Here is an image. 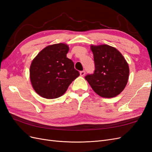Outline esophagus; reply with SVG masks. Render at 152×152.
I'll return each instance as SVG.
<instances>
[{"instance_id": "esophagus-1", "label": "esophagus", "mask_w": 152, "mask_h": 152, "mask_svg": "<svg viewBox=\"0 0 152 152\" xmlns=\"http://www.w3.org/2000/svg\"><path fill=\"white\" fill-rule=\"evenodd\" d=\"M85 74H86L85 71H81V72H80V75L81 77H84L85 75Z\"/></svg>"}]
</instances>
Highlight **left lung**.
<instances>
[{
	"label": "left lung",
	"mask_w": 152,
	"mask_h": 152,
	"mask_svg": "<svg viewBox=\"0 0 152 152\" xmlns=\"http://www.w3.org/2000/svg\"><path fill=\"white\" fill-rule=\"evenodd\" d=\"M95 71L85 79L95 93L103 98H113L121 93L129 79V67L115 48L107 44L91 45Z\"/></svg>",
	"instance_id": "1"
}]
</instances>
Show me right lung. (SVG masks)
Wrapping results in <instances>:
<instances>
[{
    "instance_id": "add662e5",
    "label": "right lung",
    "mask_w": 152,
    "mask_h": 152,
    "mask_svg": "<svg viewBox=\"0 0 152 152\" xmlns=\"http://www.w3.org/2000/svg\"><path fill=\"white\" fill-rule=\"evenodd\" d=\"M68 50L66 44L49 45L40 50L32 60L30 79L34 89L41 97L46 99L60 97L79 76L73 62L66 58Z\"/></svg>"
}]
</instances>
